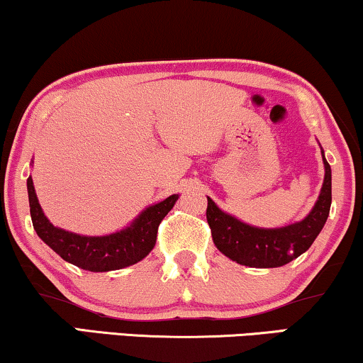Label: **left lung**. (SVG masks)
<instances>
[{
	"mask_svg": "<svg viewBox=\"0 0 363 363\" xmlns=\"http://www.w3.org/2000/svg\"><path fill=\"white\" fill-rule=\"evenodd\" d=\"M323 157V150H322ZM325 178L322 190L312 211L302 222L281 228H258L240 222L235 216L225 213L208 199L206 220L211 228L215 247L230 260L245 267L275 268L286 265L296 257L307 252L325 225L332 203V170L323 157Z\"/></svg>",
	"mask_w": 363,
	"mask_h": 363,
	"instance_id": "1",
	"label": "left lung"
}]
</instances>
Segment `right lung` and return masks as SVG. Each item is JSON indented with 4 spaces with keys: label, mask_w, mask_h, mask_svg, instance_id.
<instances>
[{
    "label": "right lung",
    "mask_w": 363,
    "mask_h": 363,
    "mask_svg": "<svg viewBox=\"0 0 363 363\" xmlns=\"http://www.w3.org/2000/svg\"><path fill=\"white\" fill-rule=\"evenodd\" d=\"M26 186L31 222L38 237L63 260L88 272L120 270L143 260L157 243L158 225L178 200V195H172L160 203L148 206L136 216L130 227L120 232L88 237L55 227L41 210L31 177L28 178Z\"/></svg>",
    "instance_id": "1"
}]
</instances>
